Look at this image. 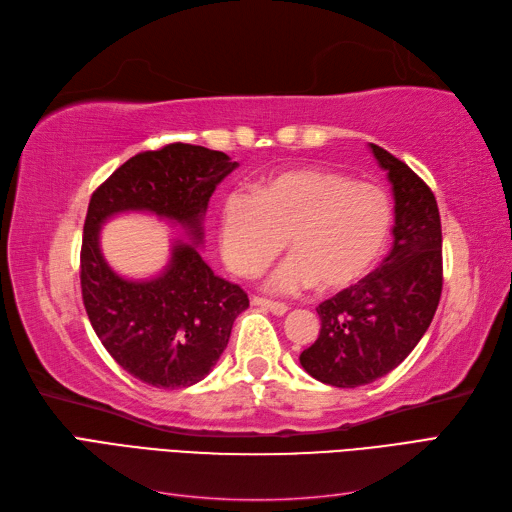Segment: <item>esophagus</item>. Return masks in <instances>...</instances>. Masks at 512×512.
<instances>
[{
    "mask_svg": "<svg viewBox=\"0 0 512 512\" xmlns=\"http://www.w3.org/2000/svg\"><path fill=\"white\" fill-rule=\"evenodd\" d=\"M252 305L267 309V312H273L275 316H284L288 312V305L286 303L271 301V299H265V297H252Z\"/></svg>",
    "mask_w": 512,
    "mask_h": 512,
    "instance_id": "esophagus-1",
    "label": "esophagus"
}]
</instances>
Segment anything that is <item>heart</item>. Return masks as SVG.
<instances>
[{
	"label": "heart",
	"mask_w": 512,
	"mask_h": 512,
	"mask_svg": "<svg viewBox=\"0 0 512 512\" xmlns=\"http://www.w3.org/2000/svg\"><path fill=\"white\" fill-rule=\"evenodd\" d=\"M393 222L380 185L329 168H294L254 185V196L230 194L220 211V243L230 271L254 277L284 252L277 290L312 286L337 292L374 269Z\"/></svg>",
	"instance_id": "heart-1"
}]
</instances>
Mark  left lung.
Returning <instances> with one entry per match:
<instances>
[{
	"label": "left lung",
	"instance_id": "8db88e82",
	"mask_svg": "<svg viewBox=\"0 0 512 512\" xmlns=\"http://www.w3.org/2000/svg\"><path fill=\"white\" fill-rule=\"evenodd\" d=\"M393 185V247L382 265L316 307L320 335L301 352L309 376L354 389L395 369L421 342L442 294V226L436 196L414 170L369 143Z\"/></svg>",
	"mask_w": 512,
	"mask_h": 512
}]
</instances>
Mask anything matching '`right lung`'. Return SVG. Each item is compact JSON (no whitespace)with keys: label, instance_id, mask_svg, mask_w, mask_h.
Masks as SVG:
<instances>
[{"label":"right lung","instance_id":"1","mask_svg":"<svg viewBox=\"0 0 512 512\" xmlns=\"http://www.w3.org/2000/svg\"><path fill=\"white\" fill-rule=\"evenodd\" d=\"M239 164L222 151L173 143L121 164L89 200L81 288L91 327L113 359L145 384L185 389L222 356L235 318L250 307L241 286L218 277L203 256L209 198ZM149 210L189 230L167 269L151 281H126L101 256L99 228L117 212Z\"/></svg>","mask_w":512,"mask_h":512}]
</instances>
